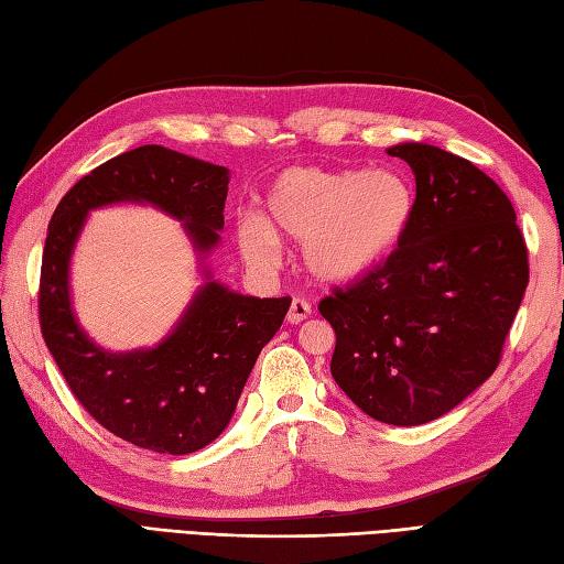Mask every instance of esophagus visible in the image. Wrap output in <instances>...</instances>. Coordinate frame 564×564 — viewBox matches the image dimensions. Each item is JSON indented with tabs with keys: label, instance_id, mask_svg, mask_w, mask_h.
Instances as JSON below:
<instances>
[{
	"label": "esophagus",
	"instance_id": "34e87169",
	"mask_svg": "<svg viewBox=\"0 0 564 564\" xmlns=\"http://www.w3.org/2000/svg\"><path fill=\"white\" fill-rule=\"evenodd\" d=\"M311 316V304L306 302V299H292V306H290V314H286V321H290L292 325L302 323Z\"/></svg>",
	"mask_w": 564,
	"mask_h": 564
}]
</instances>
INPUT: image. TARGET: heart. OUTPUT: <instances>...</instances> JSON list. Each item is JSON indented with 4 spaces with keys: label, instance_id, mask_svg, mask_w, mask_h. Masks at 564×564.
<instances>
[{
    "label": "heart",
    "instance_id": "obj_1",
    "mask_svg": "<svg viewBox=\"0 0 564 564\" xmlns=\"http://www.w3.org/2000/svg\"><path fill=\"white\" fill-rule=\"evenodd\" d=\"M415 195L395 171L292 169L272 181L262 217L239 221L248 262L272 268L280 239L304 243V262L321 282L359 278L405 234Z\"/></svg>",
    "mask_w": 564,
    "mask_h": 564
}]
</instances>
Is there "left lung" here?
Instances as JSON below:
<instances>
[{"mask_svg":"<svg viewBox=\"0 0 564 564\" xmlns=\"http://www.w3.org/2000/svg\"><path fill=\"white\" fill-rule=\"evenodd\" d=\"M415 173V207L386 260L321 299L330 371L369 417L412 427L492 377L529 284L517 212L487 173L440 147L386 149Z\"/></svg>","mask_w":564,"mask_h":564,"instance_id":"left-lung-1","label":"left lung"}]
</instances>
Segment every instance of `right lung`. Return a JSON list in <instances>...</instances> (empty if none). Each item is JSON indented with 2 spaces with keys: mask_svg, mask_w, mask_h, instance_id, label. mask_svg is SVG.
I'll return each mask as SVG.
<instances>
[{
  "mask_svg": "<svg viewBox=\"0 0 564 564\" xmlns=\"http://www.w3.org/2000/svg\"><path fill=\"white\" fill-rule=\"evenodd\" d=\"M227 191L229 169L144 144L86 173L47 224L37 316L50 355L74 398L101 427L156 454H193L217 440L292 296L256 299L207 282L159 347L112 355L96 347L74 321L69 256L86 212L128 199L183 219L195 248L207 253L224 229Z\"/></svg>",
  "mask_w": 564,
  "mask_h": 564,
  "instance_id": "1",
  "label": "right lung"
}]
</instances>
